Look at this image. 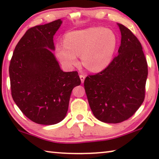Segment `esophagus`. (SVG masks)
Here are the masks:
<instances>
[{
    "label": "esophagus",
    "instance_id": "obj_1",
    "mask_svg": "<svg viewBox=\"0 0 159 159\" xmlns=\"http://www.w3.org/2000/svg\"><path fill=\"white\" fill-rule=\"evenodd\" d=\"M80 80H81V83H83V82H84V80H85V76L84 75H80Z\"/></svg>",
    "mask_w": 159,
    "mask_h": 159
}]
</instances>
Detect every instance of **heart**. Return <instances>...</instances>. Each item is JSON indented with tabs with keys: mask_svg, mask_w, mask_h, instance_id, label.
Instances as JSON below:
<instances>
[{
	"mask_svg": "<svg viewBox=\"0 0 159 159\" xmlns=\"http://www.w3.org/2000/svg\"><path fill=\"white\" fill-rule=\"evenodd\" d=\"M64 44L58 45L56 54L63 65L68 69L82 63L91 71H100L109 65L114 56L117 39L111 30L90 27L71 31L64 36Z\"/></svg>",
	"mask_w": 159,
	"mask_h": 159,
	"instance_id": "obj_1",
	"label": "heart"
}]
</instances>
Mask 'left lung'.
Masks as SVG:
<instances>
[{"instance_id": "8db88e82", "label": "left lung", "mask_w": 159, "mask_h": 159, "mask_svg": "<svg viewBox=\"0 0 159 159\" xmlns=\"http://www.w3.org/2000/svg\"><path fill=\"white\" fill-rule=\"evenodd\" d=\"M117 25L121 34L118 55L105 69L84 81L93 115L107 123L123 122L136 112L144 102L148 75L140 42L130 29Z\"/></svg>"}]
</instances>
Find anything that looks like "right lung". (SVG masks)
<instances>
[{
  "instance_id": "obj_1",
  "label": "right lung",
  "mask_w": 159,
  "mask_h": 159,
  "mask_svg": "<svg viewBox=\"0 0 159 159\" xmlns=\"http://www.w3.org/2000/svg\"><path fill=\"white\" fill-rule=\"evenodd\" d=\"M62 21L28 29L16 45L9 74L12 97L32 121L54 125L65 118L74 87L80 84L77 71L64 72L52 53L53 36Z\"/></svg>"
}]
</instances>
